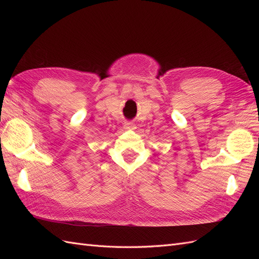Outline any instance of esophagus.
<instances>
[{
  "label": "esophagus",
  "mask_w": 259,
  "mask_h": 259,
  "mask_svg": "<svg viewBox=\"0 0 259 259\" xmlns=\"http://www.w3.org/2000/svg\"><path fill=\"white\" fill-rule=\"evenodd\" d=\"M124 128L132 131V130H135L136 126H135V124H133L132 122H125L124 123Z\"/></svg>",
  "instance_id": "obj_1"
}]
</instances>
